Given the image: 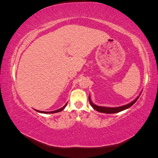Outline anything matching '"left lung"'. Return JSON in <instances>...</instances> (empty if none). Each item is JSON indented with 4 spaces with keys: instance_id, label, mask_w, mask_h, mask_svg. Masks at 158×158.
Wrapping results in <instances>:
<instances>
[{
    "instance_id": "obj_1",
    "label": "left lung",
    "mask_w": 158,
    "mask_h": 158,
    "mask_svg": "<svg viewBox=\"0 0 158 158\" xmlns=\"http://www.w3.org/2000/svg\"><path fill=\"white\" fill-rule=\"evenodd\" d=\"M140 94L139 95V96H138L131 103H128V104H127V105H125V106H121V107H102V106H96V105L92 103V102L91 101V99H90L89 96V103L91 105V106H92L95 110H96V111H98V112L103 113H111H111H118V112H120V111H123V110L127 109L129 108L130 107H131L133 104H135L136 103V102L137 101L138 99L139 98Z\"/></svg>"
}]
</instances>
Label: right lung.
<instances>
[{"label":"right lung","instance_id":"add662e5","mask_svg":"<svg viewBox=\"0 0 158 158\" xmlns=\"http://www.w3.org/2000/svg\"><path fill=\"white\" fill-rule=\"evenodd\" d=\"M66 105H67V103H66L64 106L62 107V108H60V109H57V110H55V111H38V110H35L36 111H37V112H39V113H45V114H47V113H58V112H60V111H63V110L65 108V107L66 106Z\"/></svg>","mask_w":158,"mask_h":158}]
</instances>
